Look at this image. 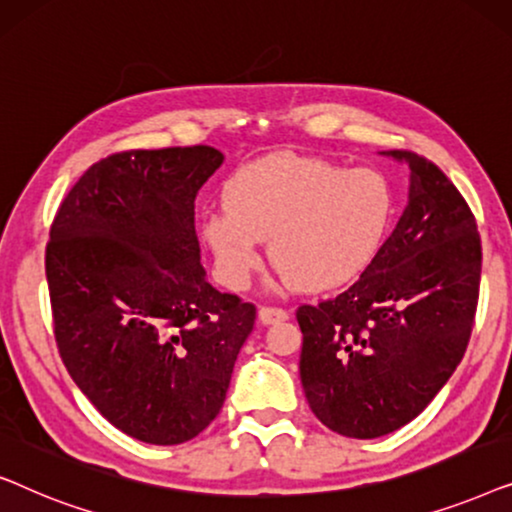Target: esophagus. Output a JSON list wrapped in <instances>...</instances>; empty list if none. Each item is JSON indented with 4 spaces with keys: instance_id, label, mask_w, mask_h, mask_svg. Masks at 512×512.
<instances>
[{
    "instance_id": "esophagus-1",
    "label": "esophagus",
    "mask_w": 512,
    "mask_h": 512,
    "mask_svg": "<svg viewBox=\"0 0 512 512\" xmlns=\"http://www.w3.org/2000/svg\"><path fill=\"white\" fill-rule=\"evenodd\" d=\"M258 319H261V324L270 326V324H279V321H286L289 319V314L282 307H261L258 310Z\"/></svg>"
}]
</instances>
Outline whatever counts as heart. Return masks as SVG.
<instances>
[{
  "label": "heart",
  "mask_w": 512,
  "mask_h": 512,
  "mask_svg": "<svg viewBox=\"0 0 512 512\" xmlns=\"http://www.w3.org/2000/svg\"><path fill=\"white\" fill-rule=\"evenodd\" d=\"M223 209L202 219V237L230 289H244L268 240L277 282L328 291L359 277L387 235L394 198L368 167L345 170L314 158L270 156L235 170Z\"/></svg>",
  "instance_id": "heart-1"
}]
</instances>
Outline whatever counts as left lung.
Wrapping results in <instances>:
<instances>
[{"mask_svg":"<svg viewBox=\"0 0 512 512\" xmlns=\"http://www.w3.org/2000/svg\"><path fill=\"white\" fill-rule=\"evenodd\" d=\"M410 170L408 205L361 277L300 305V382L321 424L380 438L412 422L464 359L482 249L466 200L431 160L382 151Z\"/></svg>","mask_w":512,"mask_h":512,"instance_id":"left-lung-1","label":"left lung"}]
</instances>
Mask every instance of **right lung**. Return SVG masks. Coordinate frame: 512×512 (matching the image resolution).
Returning a JSON list of instances; mask_svg holds the SVG:
<instances>
[{"label":"right lung","instance_id":"obj_1","mask_svg":"<svg viewBox=\"0 0 512 512\" xmlns=\"http://www.w3.org/2000/svg\"><path fill=\"white\" fill-rule=\"evenodd\" d=\"M212 146L123 151L76 181L46 247L62 363L116 429L179 445L219 415L256 307L200 265L195 195Z\"/></svg>","mask_w":512,"mask_h":512}]
</instances>
